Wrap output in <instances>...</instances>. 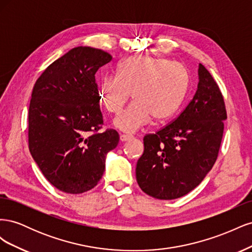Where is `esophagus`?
<instances>
[{
    "mask_svg": "<svg viewBox=\"0 0 252 252\" xmlns=\"http://www.w3.org/2000/svg\"><path fill=\"white\" fill-rule=\"evenodd\" d=\"M133 136L132 135H127V134H121L120 135V140L121 142H126V141H129V140H132Z\"/></svg>",
    "mask_w": 252,
    "mask_h": 252,
    "instance_id": "obj_1",
    "label": "esophagus"
}]
</instances>
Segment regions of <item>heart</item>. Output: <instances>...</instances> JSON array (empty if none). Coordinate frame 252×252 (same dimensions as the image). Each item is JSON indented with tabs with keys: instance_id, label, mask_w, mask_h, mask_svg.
I'll use <instances>...</instances> for the list:
<instances>
[{
	"instance_id": "1",
	"label": "heart",
	"mask_w": 252,
	"mask_h": 252,
	"mask_svg": "<svg viewBox=\"0 0 252 252\" xmlns=\"http://www.w3.org/2000/svg\"><path fill=\"white\" fill-rule=\"evenodd\" d=\"M188 88L186 68L178 62L134 56L122 62L116 75L105 77L98 100L111 113H119L130 94L133 102L114 120L120 130L133 133L156 119L170 117L179 108Z\"/></svg>"
}]
</instances>
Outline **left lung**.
Wrapping results in <instances>:
<instances>
[{
  "mask_svg": "<svg viewBox=\"0 0 252 252\" xmlns=\"http://www.w3.org/2000/svg\"><path fill=\"white\" fill-rule=\"evenodd\" d=\"M197 89L186 108L155 134L144 136L135 175L145 193L158 200L187 194L216 163L227 119L216 81L200 63Z\"/></svg>",
  "mask_w": 252,
  "mask_h": 252,
  "instance_id": "8db88e82",
  "label": "left lung"
}]
</instances>
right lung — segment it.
<instances>
[{
	"label": "right lung",
	"mask_w": 252,
	"mask_h": 252,
	"mask_svg": "<svg viewBox=\"0 0 252 252\" xmlns=\"http://www.w3.org/2000/svg\"><path fill=\"white\" fill-rule=\"evenodd\" d=\"M112 57L87 46L72 48L36 80L28 113V143L51 185L79 194L97 185L119 133L103 125L95 73ZM91 132H94L93 135Z\"/></svg>",
	"instance_id": "add662e5"
}]
</instances>
